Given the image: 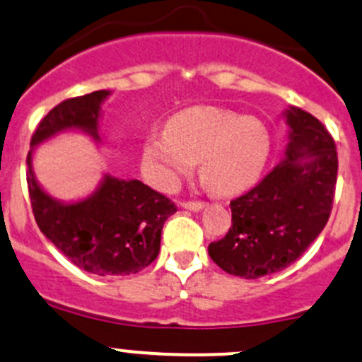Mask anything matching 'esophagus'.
Instances as JSON below:
<instances>
[{
  "label": "esophagus",
  "instance_id": "obj_1",
  "mask_svg": "<svg viewBox=\"0 0 362 362\" xmlns=\"http://www.w3.org/2000/svg\"><path fill=\"white\" fill-rule=\"evenodd\" d=\"M204 206H206V204L199 203V201H187V203H182V208H184V210L191 211H201Z\"/></svg>",
  "mask_w": 362,
  "mask_h": 362
}]
</instances>
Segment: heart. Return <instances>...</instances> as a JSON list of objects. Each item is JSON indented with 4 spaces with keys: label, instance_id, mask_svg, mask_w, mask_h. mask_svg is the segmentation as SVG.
Masks as SVG:
<instances>
[{
    "label": "heart",
    "instance_id": "1",
    "mask_svg": "<svg viewBox=\"0 0 362 362\" xmlns=\"http://www.w3.org/2000/svg\"><path fill=\"white\" fill-rule=\"evenodd\" d=\"M271 136L262 121L218 107L177 112L166 130L144 139L140 161L144 177L171 192L199 161V173L213 192L229 196L250 187L264 170Z\"/></svg>",
    "mask_w": 362,
    "mask_h": 362
}]
</instances>
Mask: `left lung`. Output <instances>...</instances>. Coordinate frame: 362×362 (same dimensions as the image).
Segmentation results:
<instances>
[{"label": "left lung", "instance_id": "left-lung-1", "mask_svg": "<svg viewBox=\"0 0 362 362\" xmlns=\"http://www.w3.org/2000/svg\"><path fill=\"white\" fill-rule=\"evenodd\" d=\"M288 142L283 159L257 187L230 201L232 227L208 246L232 276L258 279L298 260L329 218L338 158L328 130L309 112L283 111Z\"/></svg>", "mask_w": 362, "mask_h": 362}]
</instances>
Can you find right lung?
Instances as JSON below:
<instances>
[{
    "instance_id": "right-lung-1",
    "label": "right lung",
    "mask_w": 362,
    "mask_h": 362,
    "mask_svg": "<svg viewBox=\"0 0 362 362\" xmlns=\"http://www.w3.org/2000/svg\"><path fill=\"white\" fill-rule=\"evenodd\" d=\"M109 90L91 91L53 107L34 132L28 154V185L34 218L57 250L83 271L116 277L136 274L156 260L166 218L177 211L163 194L140 180L104 173L90 196L62 201L34 175V149L62 133H83L102 146V105Z\"/></svg>"
}]
</instances>
